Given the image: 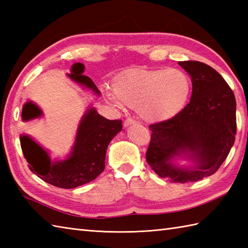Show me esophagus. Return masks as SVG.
Returning <instances> with one entry per match:
<instances>
[{
    "label": "esophagus",
    "instance_id": "34e87169",
    "mask_svg": "<svg viewBox=\"0 0 248 248\" xmlns=\"http://www.w3.org/2000/svg\"><path fill=\"white\" fill-rule=\"evenodd\" d=\"M133 124H136V120H134V119H132V118H128V119L125 120L124 123V127H129V125Z\"/></svg>",
    "mask_w": 248,
    "mask_h": 248
}]
</instances>
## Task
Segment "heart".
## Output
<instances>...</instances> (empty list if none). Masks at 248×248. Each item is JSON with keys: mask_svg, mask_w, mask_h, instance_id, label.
Masks as SVG:
<instances>
[{"mask_svg": "<svg viewBox=\"0 0 248 248\" xmlns=\"http://www.w3.org/2000/svg\"><path fill=\"white\" fill-rule=\"evenodd\" d=\"M114 91L105 99L117 108H139L140 116L151 124L168 121L186 108L192 94V81L178 69H128L117 78Z\"/></svg>", "mask_w": 248, "mask_h": 248, "instance_id": "b5f03b06", "label": "heart"}]
</instances>
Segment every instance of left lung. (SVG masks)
I'll return each instance as SVG.
<instances>
[{
	"instance_id": "left-lung-1",
	"label": "left lung",
	"mask_w": 248,
	"mask_h": 248,
	"mask_svg": "<svg viewBox=\"0 0 248 248\" xmlns=\"http://www.w3.org/2000/svg\"><path fill=\"white\" fill-rule=\"evenodd\" d=\"M178 64L191 76V101L175 118L149 125L146 160L157 176L186 183L213 175L228 156L236 134V103L233 92L212 67L195 61ZM177 158L192 165L179 167Z\"/></svg>"
}]
</instances>
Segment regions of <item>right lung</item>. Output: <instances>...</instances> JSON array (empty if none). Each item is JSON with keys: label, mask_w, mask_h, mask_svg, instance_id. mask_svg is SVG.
<instances>
[{"label": "right lung", "mask_w": 248, "mask_h": 248, "mask_svg": "<svg viewBox=\"0 0 248 248\" xmlns=\"http://www.w3.org/2000/svg\"><path fill=\"white\" fill-rule=\"evenodd\" d=\"M84 66L76 62L68 77L100 96L97 86L91 78L83 76ZM43 116L41 110L31 101L22 108V120L28 121ZM123 120H108L100 115L94 108L84 113L77 130L76 140L71 152L65 160L52 161L48 151L31 139L21 135V148L29 163V168L44 181L62 188H75L96 179L104 170L108 146L123 130Z\"/></svg>", "instance_id": "right-lung-1"}]
</instances>
